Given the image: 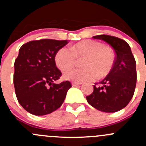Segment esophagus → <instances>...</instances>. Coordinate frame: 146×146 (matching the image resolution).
<instances>
[{"mask_svg":"<svg viewBox=\"0 0 146 146\" xmlns=\"http://www.w3.org/2000/svg\"><path fill=\"white\" fill-rule=\"evenodd\" d=\"M82 82H72V85L73 86H77L78 85H81Z\"/></svg>","mask_w":146,"mask_h":146,"instance_id":"1","label":"esophagus"}]
</instances>
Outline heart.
<instances>
[{
  "instance_id": "obj_1",
  "label": "heart",
  "mask_w": 146,
  "mask_h": 146,
  "mask_svg": "<svg viewBox=\"0 0 146 146\" xmlns=\"http://www.w3.org/2000/svg\"><path fill=\"white\" fill-rule=\"evenodd\" d=\"M86 56L85 69L67 68L74 64L77 57ZM55 62L64 73L66 80L77 82L91 81L98 76H105L110 71L114 63V54L111 48L104 46L101 42L84 40L72 46L71 48L62 47L55 55Z\"/></svg>"
}]
</instances>
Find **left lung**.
<instances>
[{
    "label": "left lung",
    "mask_w": 146,
    "mask_h": 146,
    "mask_svg": "<svg viewBox=\"0 0 146 146\" xmlns=\"http://www.w3.org/2000/svg\"><path fill=\"white\" fill-rule=\"evenodd\" d=\"M92 38L108 43L116 56L109 74L95 83L93 92L86 97L87 101L101 111L116 112L124 108L133 96L137 80L136 61L130 46L123 39L106 35Z\"/></svg>",
    "instance_id": "1"
}]
</instances>
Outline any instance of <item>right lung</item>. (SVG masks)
Wrapping results in <instances>:
<instances>
[{
  "mask_svg": "<svg viewBox=\"0 0 146 146\" xmlns=\"http://www.w3.org/2000/svg\"><path fill=\"white\" fill-rule=\"evenodd\" d=\"M67 40L43 39L25 44L15 61V91L20 105L30 114L42 116L59 108L71 83H54L61 76L55 55Z\"/></svg>",
  "mask_w": 146,
  "mask_h": 146,
  "instance_id": "right-lung-1",
  "label": "right lung"
}]
</instances>
